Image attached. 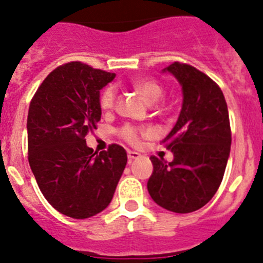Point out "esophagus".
I'll return each instance as SVG.
<instances>
[{
	"mask_svg": "<svg viewBox=\"0 0 263 263\" xmlns=\"http://www.w3.org/2000/svg\"><path fill=\"white\" fill-rule=\"evenodd\" d=\"M127 158H128L129 163H132V160H136V159L141 158V154H139L137 151H128L127 153Z\"/></svg>",
	"mask_w": 263,
	"mask_h": 263,
	"instance_id": "esophagus-1",
	"label": "esophagus"
}]
</instances>
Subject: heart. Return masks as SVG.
Masks as SVG:
<instances>
[{
    "label": "heart",
    "instance_id": "1",
    "mask_svg": "<svg viewBox=\"0 0 263 263\" xmlns=\"http://www.w3.org/2000/svg\"><path fill=\"white\" fill-rule=\"evenodd\" d=\"M132 87L136 91H139L148 103H154L161 97V89L160 85L156 81L150 80V79H137V80L132 81ZM117 97V90L115 86H108L103 90L102 95H100V105L103 109H110L115 105ZM122 136L127 140V141L135 142L139 141L140 137V129L134 126H126L122 128Z\"/></svg>",
    "mask_w": 263,
    "mask_h": 263
}]
</instances>
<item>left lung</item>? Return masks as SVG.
I'll return each mask as SVG.
<instances>
[{"label":"left lung","instance_id":"left-lung-1","mask_svg":"<svg viewBox=\"0 0 263 263\" xmlns=\"http://www.w3.org/2000/svg\"><path fill=\"white\" fill-rule=\"evenodd\" d=\"M163 72L181 85L182 109L161 141L173 160L151 156L147 191L160 208L188 214L205 206L222 181L232 145L229 113L220 87L197 68L174 62Z\"/></svg>","mask_w":263,"mask_h":263}]
</instances>
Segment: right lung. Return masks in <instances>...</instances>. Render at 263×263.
<instances>
[{
	"mask_svg": "<svg viewBox=\"0 0 263 263\" xmlns=\"http://www.w3.org/2000/svg\"><path fill=\"white\" fill-rule=\"evenodd\" d=\"M116 73L81 62L60 66L42 82L29 107V164L42 193L66 216L86 219L112 201L127 164L119 145L94 153L85 136L102 117L100 90Z\"/></svg>",
	"mask_w": 263,
	"mask_h": 263,
	"instance_id": "right-lung-1",
	"label": "right lung"
}]
</instances>
